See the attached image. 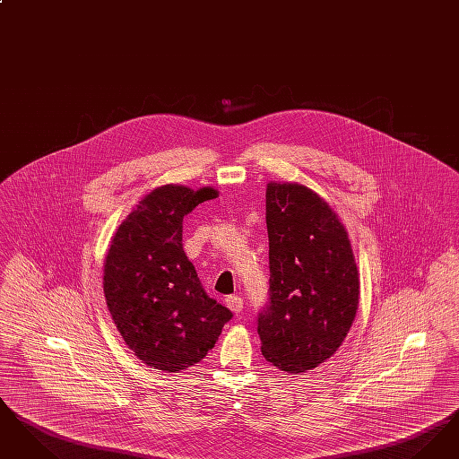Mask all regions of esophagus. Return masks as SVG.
<instances>
[{"label": "esophagus", "mask_w": 459, "mask_h": 459, "mask_svg": "<svg viewBox=\"0 0 459 459\" xmlns=\"http://www.w3.org/2000/svg\"><path fill=\"white\" fill-rule=\"evenodd\" d=\"M225 303L229 306V309L234 311V313H240L242 307H244V301H242V298H239V296H229L225 299Z\"/></svg>", "instance_id": "1"}]
</instances>
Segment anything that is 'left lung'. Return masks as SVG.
Segmentation results:
<instances>
[{"label": "left lung", "mask_w": 459, "mask_h": 459, "mask_svg": "<svg viewBox=\"0 0 459 459\" xmlns=\"http://www.w3.org/2000/svg\"><path fill=\"white\" fill-rule=\"evenodd\" d=\"M270 305L262 352L279 370L316 368L344 342L359 301L348 230L324 197L298 182L266 184Z\"/></svg>", "instance_id": "obj_1"}]
</instances>
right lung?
<instances>
[{"label": "right lung", "mask_w": 459, "mask_h": 459, "mask_svg": "<svg viewBox=\"0 0 459 459\" xmlns=\"http://www.w3.org/2000/svg\"><path fill=\"white\" fill-rule=\"evenodd\" d=\"M217 196L210 186L156 187L109 242L103 264L109 315L127 348L156 370L177 373L199 363L232 318L206 296L182 247L184 217Z\"/></svg>", "instance_id": "1"}]
</instances>
